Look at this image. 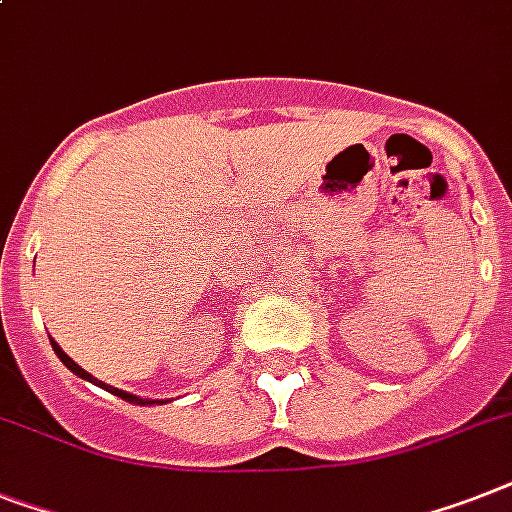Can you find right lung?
Returning <instances> with one entry per match:
<instances>
[{"instance_id": "right-lung-1", "label": "right lung", "mask_w": 512, "mask_h": 512, "mask_svg": "<svg viewBox=\"0 0 512 512\" xmlns=\"http://www.w3.org/2000/svg\"><path fill=\"white\" fill-rule=\"evenodd\" d=\"M52 350H54V352H57V357H60L62 363L68 365L70 371L76 373V376H78V378H86V381H94V384H97V386H102V389H107V392H112V394H118L120 400H126V402H134V405H162V400H141V397H136V394H128V392H123V389H115V386L105 384V381H97V378L91 376V373H86V371H83V368H81V365H78V363H76V360H70V357H68V355H65V352H62V350H60V344L54 342V339H52Z\"/></svg>"}]
</instances>
